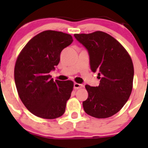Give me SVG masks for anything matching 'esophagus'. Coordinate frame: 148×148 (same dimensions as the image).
Here are the masks:
<instances>
[{
  "label": "esophagus",
  "instance_id": "1",
  "mask_svg": "<svg viewBox=\"0 0 148 148\" xmlns=\"http://www.w3.org/2000/svg\"><path fill=\"white\" fill-rule=\"evenodd\" d=\"M83 87H84V85H82V84H77V83H74V88L76 90L80 89V88H81Z\"/></svg>",
  "mask_w": 148,
  "mask_h": 148
}]
</instances>
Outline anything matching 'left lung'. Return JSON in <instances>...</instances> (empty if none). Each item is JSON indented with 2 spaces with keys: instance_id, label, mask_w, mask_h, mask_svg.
I'll use <instances>...</instances> for the list:
<instances>
[{
  "instance_id": "1",
  "label": "left lung",
  "mask_w": 148,
  "mask_h": 148,
  "mask_svg": "<svg viewBox=\"0 0 148 148\" xmlns=\"http://www.w3.org/2000/svg\"><path fill=\"white\" fill-rule=\"evenodd\" d=\"M87 49L90 69L98 72L99 85H86L88 97L83 101L85 112L97 118H106L123 108L132 93L134 66L129 53L120 42L101 31L74 34Z\"/></svg>"
}]
</instances>
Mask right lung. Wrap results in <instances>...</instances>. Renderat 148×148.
I'll list each match as a JSON object with an SVG mask.
<instances>
[{
	"label": "right lung",
	"mask_w": 148,
	"mask_h": 148,
	"mask_svg": "<svg viewBox=\"0 0 148 148\" xmlns=\"http://www.w3.org/2000/svg\"><path fill=\"white\" fill-rule=\"evenodd\" d=\"M72 42L69 34L46 30L33 37L18 55L14 67L16 90L27 109L37 117L55 119L65 111L74 83L54 81L49 72L58 64L61 51Z\"/></svg>",
	"instance_id": "add662e5"
}]
</instances>
